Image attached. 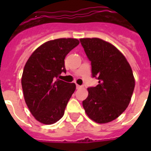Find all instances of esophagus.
Masks as SVG:
<instances>
[{"instance_id": "34e87169", "label": "esophagus", "mask_w": 151, "mask_h": 151, "mask_svg": "<svg viewBox=\"0 0 151 151\" xmlns=\"http://www.w3.org/2000/svg\"><path fill=\"white\" fill-rule=\"evenodd\" d=\"M82 87V86H81V85H76V88H78V89H79V88H81Z\"/></svg>"}]
</instances>
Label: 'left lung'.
Here are the masks:
<instances>
[{
  "instance_id": "8db88e82",
  "label": "left lung",
  "mask_w": 151,
  "mask_h": 151,
  "mask_svg": "<svg viewBox=\"0 0 151 151\" xmlns=\"http://www.w3.org/2000/svg\"><path fill=\"white\" fill-rule=\"evenodd\" d=\"M81 44L99 85L88 88L83 107L89 118L104 124L118 117L128 107L135 88L132 68L117 48L99 38H81Z\"/></svg>"
}]
</instances>
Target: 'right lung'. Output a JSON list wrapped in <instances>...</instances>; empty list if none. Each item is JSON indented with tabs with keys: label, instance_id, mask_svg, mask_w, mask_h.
I'll return each mask as SVG.
<instances>
[{
	"label": "right lung",
	"instance_id": "add662e5",
	"mask_svg": "<svg viewBox=\"0 0 151 151\" xmlns=\"http://www.w3.org/2000/svg\"><path fill=\"white\" fill-rule=\"evenodd\" d=\"M78 45L74 38L47 41L33 52L25 65L21 81L25 102L41 123L54 124L63 116L76 85L58 77L66 73L65 57Z\"/></svg>",
	"mask_w": 151,
	"mask_h": 151
}]
</instances>
